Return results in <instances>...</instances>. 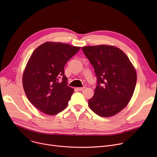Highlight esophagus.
I'll return each mask as SVG.
<instances>
[{
	"label": "esophagus",
	"mask_w": 157,
	"mask_h": 157,
	"mask_svg": "<svg viewBox=\"0 0 157 157\" xmlns=\"http://www.w3.org/2000/svg\"><path fill=\"white\" fill-rule=\"evenodd\" d=\"M85 87H79V88H76V90H78V91H82Z\"/></svg>",
	"instance_id": "esophagus-1"
}]
</instances>
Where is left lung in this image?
Returning <instances> with one entry per match:
<instances>
[{
	"mask_svg": "<svg viewBox=\"0 0 157 157\" xmlns=\"http://www.w3.org/2000/svg\"><path fill=\"white\" fill-rule=\"evenodd\" d=\"M82 50L93 65L97 79L89 108L100 117H113L124 109L132 97L136 71L126 54L116 46H86Z\"/></svg>",
	"mask_w": 157,
	"mask_h": 157,
	"instance_id": "left-lung-1",
	"label": "left lung"
}]
</instances>
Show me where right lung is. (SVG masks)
I'll use <instances>...</instances> for the list:
<instances>
[{
    "label": "right lung",
    "instance_id": "obj_1",
    "mask_svg": "<svg viewBox=\"0 0 157 157\" xmlns=\"http://www.w3.org/2000/svg\"><path fill=\"white\" fill-rule=\"evenodd\" d=\"M80 48L46 42L31 55L23 71V87L29 101L41 112L55 115L67 107L74 90L67 86L64 66ZM60 76L63 79L59 82Z\"/></svg>",
    "mask_w": 157,
    "mask_h": 157
}]
</instances>
